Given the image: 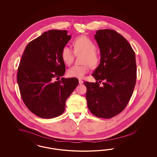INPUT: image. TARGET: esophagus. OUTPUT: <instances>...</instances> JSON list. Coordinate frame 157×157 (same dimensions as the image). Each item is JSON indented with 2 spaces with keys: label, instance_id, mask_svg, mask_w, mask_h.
Listing matches in <instances>:
<instances>
[{
  "label": "esophagus",
  "instance_id": "1",
  "mask_svg": "<svg viewBox=\"0 0 157 157\" xmlns=\"http://www.w3.org/2000/svg\"><path fill=\"white\" fill-rule=\"evenodd\" d=\"M83 83V82L82 79H79V84H82Z\"/></svg>",
  "mask_w": 157,
  "mask_h": 157
}]
</instances>
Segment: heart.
Masks as SVG:
<instances>
[{"mask_svg":"<svg viewBox=\"0 0 157 157\" xmlns=\"http://www.w3.org/2000/svg\"><path fill=\"white\" fill-rule=\"evenodd\" d=\"M73 46L74 51L71 48L65 45L62 49L61 56L65 64L70 66L73 62L74 53L76 55L83 54L81 58V63L83 64L71 67L67 71L70 77L82 78L88 72L90 67L94 68L98 65L100 61L99 55L95 51L97 47L94 43L86 36L76 37L73 42Z\"/></svg>","mask_w":157,"mask_h":157,"instance_id":"heart-1","label":"heart"}]
</instances>
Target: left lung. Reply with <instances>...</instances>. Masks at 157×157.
<instances>
[{"instance_id":"obj_1","label":"left lung","mask_w":157,"mask_h":157,"mask_svg":"<svg viewBox=\"0 0 157 157\" xmlns=\"http://www.w3.org/2000/svg\"><path fill=\"white\" fill-rule=\"evenodd\" d=\"M94 37L101 61L92 74L96 82H83L86 97L91 113L110 119L125 109L133 94L136 79L135 54L127 40L114 30H98Z\"/></svg>"}]
</instances>
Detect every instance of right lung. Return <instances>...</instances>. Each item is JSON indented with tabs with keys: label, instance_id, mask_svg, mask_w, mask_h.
I'll return each instance as SVG.
<instances>
[{
	"label": "right lung",
	"instance_id": "right-lung-1",
	"mask_svg": "<svg viewBox=\"0 0 157 157\" xmlns=\"http://www.w3.org/2000/svg\"><path fill=\"white\" fill-rule=\"evenodd\" d=\"M71 38L67 30H50L29 43L24 50L17 82L24 104L40 117L61 115L67 99L78 85L76 78L55 81L65 73L61 52Z\"/></svg>",
	"mask_w": 157,
	"mask_h": 157
}]
</instances>
